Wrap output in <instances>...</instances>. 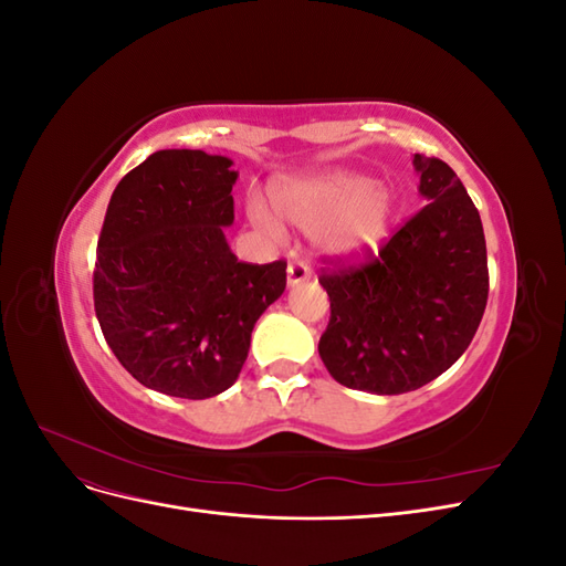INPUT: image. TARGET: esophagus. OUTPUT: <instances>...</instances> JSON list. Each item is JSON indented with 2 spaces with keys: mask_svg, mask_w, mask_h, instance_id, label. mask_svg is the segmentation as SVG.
Segmentation results:
<instances>
[{
  "mask_svg": "<svg viewBox=\"0 0 566 566\" xmlns=\"http://www.w3.org/2000/svg\"><path fill=\"white\" fill-rule=\"evenodd\" d=\"M312 279V269L306 266L304 262H290L287 264V285L295 287L302 285Z\"/></svg>",
  "mask_w": 566,
  "mask_h": 566,
  "instance_id": "1",
  "label": "esophagus"
}]
</instances>
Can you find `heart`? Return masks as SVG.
<instances>
[{
    "label": "heart",
    "instance_id": "1",
    "mask_svg": "<svg viewBox=\"0 0 566 566\" xmlns=\"http://www.w3.org/2000/svg\"><path fill=\"white\" fill-rule=\"evenodd\" d=\"M273 208L333 256H364L387 238L391 198L368 177L328 169L310 177L285 179L273 186ZM248 219L271 241H281L283 224L262 200H248Z\"/></svg>",
    "mask_w": 566,
    "mask_h": 566
}]
</instances>
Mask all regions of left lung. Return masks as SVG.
<instances>
[{"label": "left lung", "instance_id": "obj_1", "mask_svg": "<svg viewBox=\"0 0 566 566\" xmlns=\"http://www.w3.org/2000/svg\"><path fill=\"white\" fill-rule=\"evenodd\" d=\"M424 208L364 262H331L318 283L331 321L318 354L349 389L403 394L470 347L489 300L482 219L453 169L416 153Z\"/></svg>", "mask_w": 566, "mask_h": 566}]
</instances>
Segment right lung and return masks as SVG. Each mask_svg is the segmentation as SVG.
Returning a JSON list of instances; mask_svg holds the SVG:
<instances>
[{"label": "right lung", "mask_w": 566, "mask_h": 566, "mask_svg": "<svg viewBox=\"0 0 566 566\" xmlns=\"http://www.w3.org/2000/svg\"><path fill=\"white\" fill-rule=\"evenodd\" d=\"M224 156L169 148L148 156L111 196L98 235L94 310L132 378L179 399H210L241 373L256 318L285 290V262L231 252Z\"/></svg>", "instance_id": "add662e5"}]
</instances>
